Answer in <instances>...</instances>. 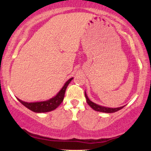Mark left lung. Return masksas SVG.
<instances>
[{
  "label": "left lung",
  "mask_w": 151,
  "mask_h": 151,
  "mask_svg": "<svg viewBox=\"0 0 151 151\" xmlns=\"http://www.w3.org/2000/svg\"><path fill=\"white\" fill-rule=\"evenodd\" d=\"M85 93V97L86 99V102L89 104L90 106L92 108L93 110L96 111H100V112H104V113H114V112L118 111L120 109L124 108L125 106H121V107H118V108H109V107H105V106H99L96 104L93 103L91 101H90L89 99L88 98L87 95H86V92H84Z\"/></svg>",
  "instance_id": "left-lung-1"
}]
</instances>
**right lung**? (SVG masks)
I'll return each mask as SVG.
<instances>
[{
	"label": "right lung",
	"mask_w": 151,
	"mask_h": 151,
	"mask_svg": "<svg viewBox=\"0 0 151 151\" xmlns=\"http://www.w3.org/2000/svg\"><path fill=\"white\" fill-rule=\"evenodd\" d=\"M72 79L73 78H71L69 79L65 83L62 89L59 91L58 94L49 100L40 102H33V103H28V102L21 101L19 99H18V100L22 105H24L25 107H27V109L32 111L36 112V113H45V112L51 111L55 110V109L58 108L60 105V104L63 101L66 89H67V86L70 84V81L72 80Z\"/></svg>",
	"instance_id": "obj_1"
}]
</instances>
